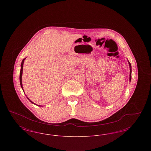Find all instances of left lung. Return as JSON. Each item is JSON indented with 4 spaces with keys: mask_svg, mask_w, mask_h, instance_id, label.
<instances>
[{
    "mask_svg": "<svg viewBox=\"0 0 151 151\" xmlns=\"http://www.w3.org/2000/svg\"><path fill=\"white\" fill-rule=\"evenodd\" d=\"M129 62V82L131 81V72H132V70H131V65L130 64L129 61H128Z\"/></svg>",
    "mask_w": 151,
    "mask_h": 151,
    "instance_id": "left-lung-1",
    "label": "left lung"
}]
</instances>
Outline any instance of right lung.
<instances>
[{"instance_id":"add662e5","label":"right lung","mask_w":151,"mask_h":151,"mask_svg":"<svg viewBox=\"0 0 151 151\" xmlns=\"http://www.w3.org/2000/svg\"><path fill=\"white\" fill-rule=\"evenodd\" d=\"M26 58H25V59H24L22 60V64H21V70H20V85H21V86H22V90H23V88H22V70H23V65H24V60H25V59ZM27 97V99L30 101V102H31L32 104H34L35 105H37V104H36L35 103H34V102H33L32 101L30 100L28 98V97ZM37 106H41V105H37Z\"/></svg>"}]
</instances>
